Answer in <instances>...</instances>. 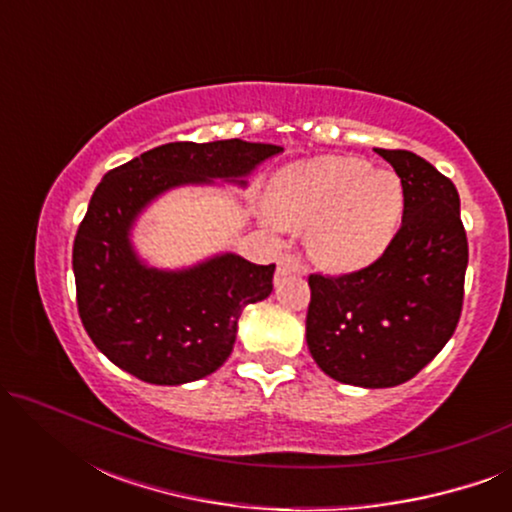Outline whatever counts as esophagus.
Instances as JSON below:
<instances>
[{
  "label": "esophagus",
  "mask_w": 512,
  "mask_h": 512,
  "mask_svg": "<svg viewBox=\"0 0 512 512\" xmlns=\"http://www.w3.org/2000/svg\"><path fill=\"white\" fill-rule=\"evenodd\" d=\"M305 263L296 254H284L277 263V279L286 275H305Z\"/></svg>",
  "instance_id": "1"
}]
</instances>
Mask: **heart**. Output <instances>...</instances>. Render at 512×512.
Listing matches in <instances>:
<instances>
[{
	"label": "heart",
	"instance_id": "heart-1",
	"mask_svg": "<svg viewBox=\"0 0 512 512\" xmlns=\"http://www.w3.org/2000/svg\"><path fill=\"white\" fill-rule=\"evenodd\" d=\"M275 219L307 228V249L328 270H359L377 261L403 216V186L394 172L359 158L319 156L286 165L270 184Z\"/></svg>",
	"mask_w": 512,
	"mask_h": 512
}]
</instances>
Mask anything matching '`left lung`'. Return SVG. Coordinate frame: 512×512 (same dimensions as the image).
<instances>
[{
  "mask_svg": "<svg viewBox=\"0 0 512 512\" xmlns=\"http://www.w3.org/2000/svg\"><path fill=\"white\" fill-rule=\"evenodd\" d=\"M403 186L387 251L345 275L312 272L307 347L333 380L384 389L415 377L452 338L464 305L468 240L459 193L417 153L377 149Z\"/></svg>",
  "mask_w": 512,
  "mask_h": 512,
  "instance_id": "8db88e82",
  "label": "left lung"
}]
</instances>
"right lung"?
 Wrapping results in <instances>:
<instances>
[{
  "instance_id": "right-lung-1",
  "label": "right lung",
  "mask_w": 512,
  "mask_h": 512,
  "mask_svg": "<svg viewBox=\"0 0 512 512\" xmlns=\"http://www.w3.org/2000/svg\"><path fill=\"white\" fill-rule=\"evenodd\" d=\"M279 151L242 139L172 142L104 174L76 230L72 265L81 324L111 363L174 387L228 359L242 310L270 296L275 263L226 254L184 272H158L137 261L128 230L139 209L167 188L235 181Z\"/></svg>"
}]
</instances>
